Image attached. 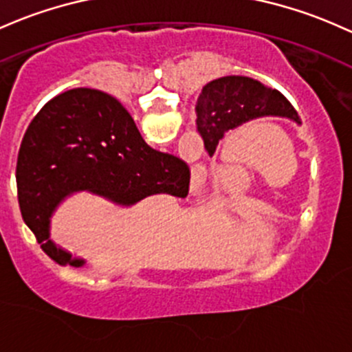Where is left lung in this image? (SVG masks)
I'll use <instances>...</instances> for the list:
<instances>
[{
  "label": "left lung",
  "mask_w": 352,
  "mask_h": 352,
  "mask_svg": "<svg viewBox=\"0 0 352 352\" xmlns=\"http://www.w3.org/2000/svg\"><path fill=\"white\" fill-rule=\"evenodd\" d=\"M198 131L208 153L217 151L226 132L262 117H287L300 124L296 109L278 90L243 75H226L203 87L196 102Z\"/></svg>",
  "instance_id": "left-lung-1"
}]
</instances>
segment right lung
Returning a JSON list of instances; mask_svg holds the SVG:
<instances>
[{"label":"right lung","mask_w":352,"mask_h":352,"mask_svg":"<svg viewBox=\"0 0 352 352\" xmlns=\"http://www.w3.org/2000/svg\"><path fill=\"white\" fill-rule=\"evenodd\" d=\"M16 184L21 217L41 250L63 265L82 267L84 256L50 238L52 217L67 198L89 192L129 208L157 192L186 196L190 168L147 146L116 97L78 87L33 117L18 153Z\"/></svg>","instance_id":"add662e5"}]
</instances>
